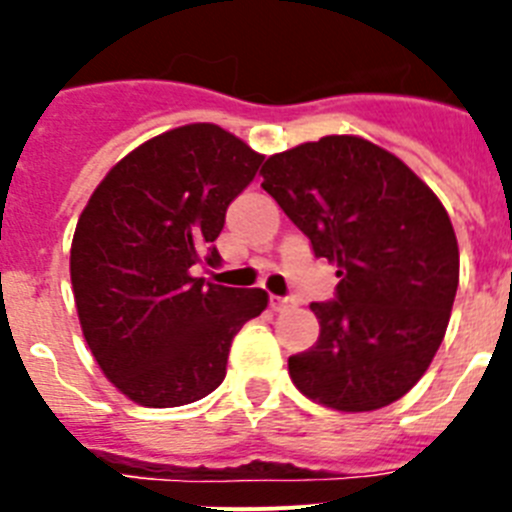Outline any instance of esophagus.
Returning <instances> with one entry per match:
<instances>
[{
	"label": "esophagus",
	"instance_id": "esophagus-1",
	"mask_svg": "<svg viewBox=\"0 0 512 512\" xmlns=\"http://www.w3.org/2000/svg\"><path fill=\"white\" fill-rule=\"evenodd\" d=\"M292 305H295V300H289V297H277V295L269 297V307L274 312H282V310H287V307H292Z\"/></svg>",
	"mask_w": 512,
	"mask_h": 512
}]
</instances>
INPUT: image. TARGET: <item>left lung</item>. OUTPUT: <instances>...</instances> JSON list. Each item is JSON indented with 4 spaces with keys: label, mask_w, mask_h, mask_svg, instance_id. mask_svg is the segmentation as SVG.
I'll list each match as a JSON object with an SVG mask.
<instances>
[{
    "label": "left lung",
    "mask_w": 512,
    "mask_h": 512,
    "mask_svg": "<svg viewBox=\"0 0 512 512\" xmlns=\"http://www.w3.org/2000/svg\"><path fill=\"white\" fill-rule=\"evenodd\" d=\"M261 187L336 264V300L312 302L315 346L289 356L312 402L369 413L400 400L431 366L459 287L449 212L395 153L325 135L269 156Z\"/></svg>",
    "instance_id": "1"
}]
</instances>
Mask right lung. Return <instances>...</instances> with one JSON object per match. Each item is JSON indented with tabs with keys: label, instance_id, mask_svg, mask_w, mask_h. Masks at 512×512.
Here are the masks:
<instances>
[{
	"label": "right lung",
	"instance_id": "right-lung-1",
	"mask_svg": "<svg viewBox=\"0 0 512 512\" xmlns=\"http://www.w3.org/2000/svg\"><path fill=\"white\" fill-rule=\"evenodd\" d=\"M264 156L212 122L146 140L104 176L76 223L71 287L104 377L146 408H179L225 379L233 336L264 289L192 277Z\"/></svg>",
	"mask_w": 512,
	"mask_h": 512
}]
</instances>
